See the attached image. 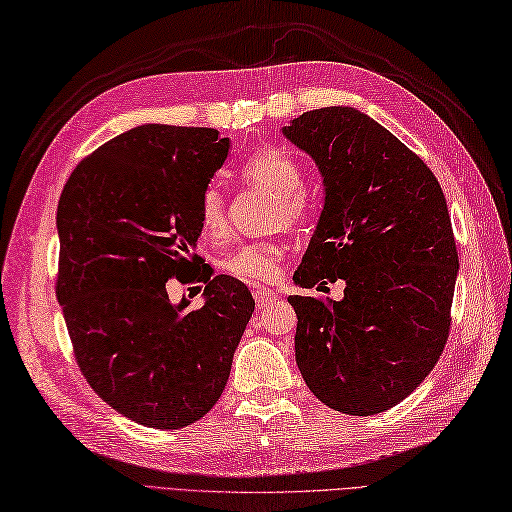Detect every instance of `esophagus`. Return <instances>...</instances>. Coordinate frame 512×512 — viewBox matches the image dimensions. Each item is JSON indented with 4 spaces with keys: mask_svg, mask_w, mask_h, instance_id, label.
I'll list each match as a JSON object with an SVG mask.
<instances>
[{
    "mask_svg": "<svg viewBox=\"0 0 512 512\" xmlns=\"http://www.w3.org/2000/svg\"><path fill=\"white\" fill-rule=\"evenodd\" d=\"M254 299H256V306H258V308H265V306L276 302L278 295L267 291V289H256V291H254Z\"/></svg>",
    "mask_w": 512,
    "mask_h": 512,
    "instance_id": "1",
    "label": "esophagus"
}]
</instances>
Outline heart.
<instances>
[{
	"label": "heart",
	"instance_id": "heart-1",
	"mask_svg": "<svg viewBox=\"0 0 512 512\" xmlns=\"http://www.w3.org/2000/svg\"><path fill=\"white\" fill-rule=\"evenodd\" d=\"M241 178L247 184L278 197L273 219L286 226H299L308 213V195L304 191V171L299 162L284 149H263L241 167ZM197 219L202 230L221 239L228 234V202L217 184H208L199 197ZM284 249L278 243H247L221 258V269L230 278L247 284H269L280 276Z\"/></svg>",
	"mask_w": 512,
	"mask_h": 512
}]
</instances>
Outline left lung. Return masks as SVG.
Instances as JSON below:
<instances>
[{"instance_id":"8db88e82","label":"left lung","mask_w":512,"mask_h":512,"mask_svg":"<svg viewBox=\"0 0 512 512\" xmlns=\"http://www.w3.org/2000/svg\"><path fill=\"white\" fill-rule=\"evenodd\" d=\"M282 132L326 186L295 282L345 280L341 302L289 297L297 367L339 413H384L426 380L450 336L458 252L445 195L426 162L354 108L308 110Z\"/></svg>"}]
</instances>
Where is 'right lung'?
<instances>
[{"label":"right lung","mask_w":512,"mask_h":512,"mask_svg":"<svg viewBox=\"0 0 512 512\" xmlns=\"http://www.w3.org/2000/svg\"><path fill=\"white\" fill-rule=\"evenodd\" d=\"M228 147L213 128L147 123L86 156L60 195L56 297L73 356L106 404L147 428L191 426L217 404L254 313L247 286L193 252L199 197ZM171 277L202 281L207 304L171 305Z\"/></svg>","instance_id":"add662e5"}]
</instances>
